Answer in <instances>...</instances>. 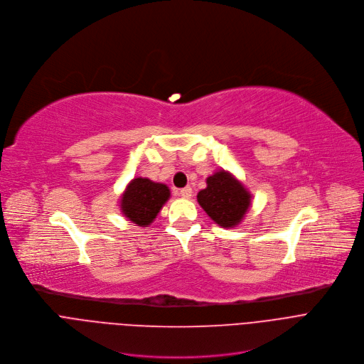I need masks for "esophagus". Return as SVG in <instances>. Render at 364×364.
<instances>
[{"instance_id":"34e87169","label":"esophagus","mask_w":364,"mask_h":364,"mask_svg":"<svg viewBox=\"0 0 364 364\" xmlns=\"http://www.w3.org/2000/svg\"><path fill=\"white\" fill-rule=\"evenodd\" d=\"M179 193H181V196H182V198H185V199H189V198L192 196V188H191V186L182 188Z\"/></svg>"}]
</instances>
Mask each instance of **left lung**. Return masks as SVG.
Segmentation results:
<instances>
[{
    "label": "left lung",
    "mask_w": 364,
    "mask_h": 364,
    "mask_svg": "<svg viewBox=\"0 0 364 364\" xmlns=\"http://www.w3.org/2000/svg\"><path fill=\"white\" fill-rule=\"evenodd\" d=\"M196 199L210 220L227 230L242 223L252 203L251 192L225 169L206 178V188L198 192Z\"/></svg>",
    "instance_id": "1"
}]
</instances>
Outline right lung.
Returning <instances> with one entry per match:
<instances>
[{
  "label": "right lung",
  "instance_id": "obj_1",
  "mask_svg": "<svg viewBox=\"0 0 364 364\" xmlns=\"http://www.w3.org/2000/svg\"><path fill=\"white\" fill-rule=\"evenodd\" d=\"M169 198L171 191L165 183L149 178H134L122 193L119 208L132 224L149 227Z\"/></svg>",
  "mask_w": 364,
  "mask_h": 364
}]
</instances>
